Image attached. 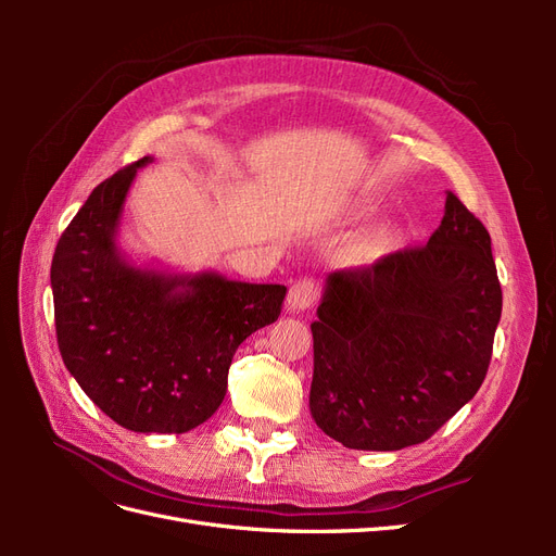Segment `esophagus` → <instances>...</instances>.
Masks as SVG:
<instances>
[{
	"label": "esophagus",
	"mask_w": 556,
	"mask_h": 556,
	"mask_svg": "<svg viewBox=\"0 0 556 556\" xmlns=\"http://www.w3.org/2000/svg\"><path fill=\"white\" fill-rule=\"evenodd\" d=\"M317 299V288L315 282L311 278H301L296 280L292 288H290V294H288V311L292 313H299V311H306L315 304Z\"/></svg>",
	"instance_id": "34e87169"
}]
</instances>
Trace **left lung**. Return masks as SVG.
<instances>
[{
    "mask_svg": "<svg viewBox=\"0 0 556 556\" xmlns=\"http://www.w3.org/2000/svg\"><path fill=\"white\" fill-rule=\"evenodd\" d=\"M501 306L490 231L447 192L427 245L327 276L311 325L315 425L350 450L427 441L480 390Z\"/></svg>",
    "mask_w": 556,
    "mask_h": 556,
    "instance_id": "1",
    "label": "left lung"
}]
</instances>
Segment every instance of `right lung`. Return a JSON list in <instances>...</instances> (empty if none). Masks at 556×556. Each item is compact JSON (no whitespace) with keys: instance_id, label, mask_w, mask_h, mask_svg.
<instances>
[{"instance_id":"obj_1","label":"right lung","mask_w":556,"mask_h":556,"mask_svg":"<svg viewBox=\"0 0 556 556\" xmlns=\"http://www.w3.org/2000/svg\"><path fill=\"white\" fill-rule=\"evenodd\" d=\"M143 157L99 182L58 241L50 288L64 366L139 433H185L220 408L233 352L280 315L288 288L134 264L117 245Z\"/></svg>"}]
</instances>
